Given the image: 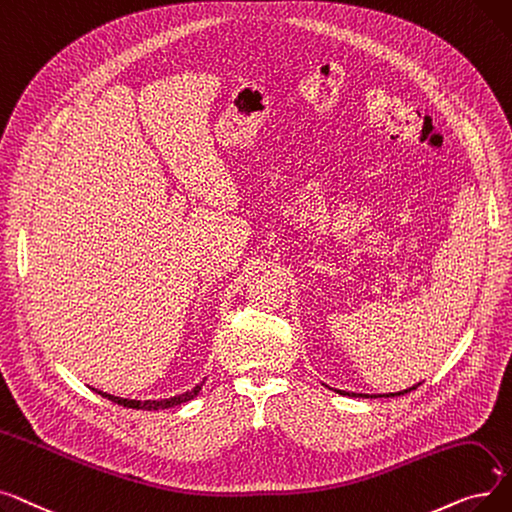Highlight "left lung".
Wrapping results in <instances>:
<instances>
[{
    "label": "left lung",
    "instance_id": "1",
    "mask_svg": "<svg viewBox=\"0 0 512 512\" xmlns=\"http://www.w3.org/2000/svg\"><path fill=\"white\" fill-rule=\"evenodd\" d=\"M410 389H415V387H410ZM410 389H404V392H398L396 396H402V394H406V392H410ZM337 392L339 394H346V392H342V389H337ZM348 396H354V394H348ZM389 396H392V394H389Z\"/></svg>",
    "mask_w": 512,
    "mask_h": 512
}]
</instances>
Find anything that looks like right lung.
<instances>
[{
    "label": "right lung",
    "instance_id": "1",
    "mask_svg": "<svg viewBox=\"0 0 512 512\" xmlns=\"http://www.w3.org/2000/svg\"><path fill=\"white\" fill-rule=\"evenodd\" d=\"M204 383V381H202ZM202 383L200 385H196L193 389H189V392H185V394H181V396H175V398H168V400H127V398H118V396H110V394H104V392H95L100 394V396H104V398H108V400H112L114 404H120V406H125V408H137V410H158V408H170V406H179V404H183V402H189L191 398H196L198 394H200V389H202Z\"/></svg>",
    "mask_w": 512,
    "mask_h": 512
}]
</instances>
